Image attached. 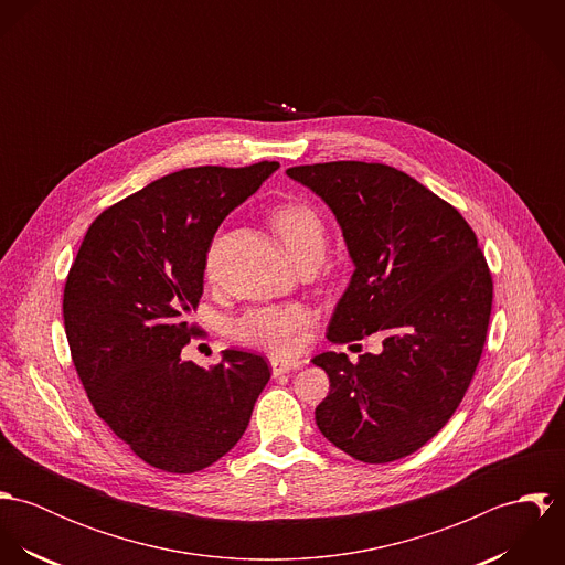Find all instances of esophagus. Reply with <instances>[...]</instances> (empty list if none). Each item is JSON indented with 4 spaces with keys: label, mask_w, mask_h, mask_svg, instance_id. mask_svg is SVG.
Segmentation results:
<instances>
[{
    "label": "esophagus",
    "mask_w": 565,
    "mask_h": 565,
    "mask_svg": "<svg viewBox=\"0 0 565 565\" xmlns=\"http://www.w3.org/2000/svg\"><path fill=\"white\" fill-rule=\"evenodd\" d=\"M269 365H271V372L278 376V374H287V372H291V370H296V367H300L302 365V361L300 359H291V356H269Z\"/></svg>",
    "instance_id": "obj_1"
}]
</instances>
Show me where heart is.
I'll return each mask as SVG.
<instances>
[{
  "label": "heart",
  "mask_w": 565,
  "mask_h": 565,
  "mask_svg": "<svg viewBox=\"0 0 565 565\" xmlns=\"http://www.w3.org/2000/svg\"><path fill=\"white\" fill-rule=\"evenodd\" d=\"M278 237L298 260L307 254H323L326 228L322 217L307 204H287L271 217ZM311 311L302 305H274L249 309L231 323V334L247 343L274 352H294L302 343V330Z\"/></svg>",
  "instance_id": "obj_1"
}]
</instances>
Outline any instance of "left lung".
I'll return each instance as SVG.
<instances>
[{
    "label": "left lung",
    "mask_w": 565,
    "mask_h": 565,
    "mask_svg": "<svg viewBox=\"0 0 565 565\" xmlns=\"http://www.w3.org/2000/svg\"><path fill=\"white\" fill-rule=\"evenodd\" d=\"M332 211L350 282L328 323L334 343L383 337L379 354L313 359L330 379L316 408L323 437L365 463L422 448L463 401L483 352L491 276L457 209L387 164L337 161L287 169Z\"/></svg>",
    "instance_id": "obj_1"
}]
</instances>
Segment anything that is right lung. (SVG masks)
I'll return each mask as SVG.
<instances>
[{
  "label": "right lung",
  "instance_id": "right-lung-1",
  "mask_svg": "<svg viewBox=\"0 0 565 565\" xmlns=\"http://www.w3.org/2000/svg\"><path fill=\"white\" fill-rule=\"evenodd\" d=\"M191 167L104 211L72 265L63 320L95 413L148 466L191 475L242 439L271 372L224 350L206 370L180 356L222 222L278 169Z\"/></svg>",
  "mask_w": 565,
  "mask_h": 565
}]
</instances>
